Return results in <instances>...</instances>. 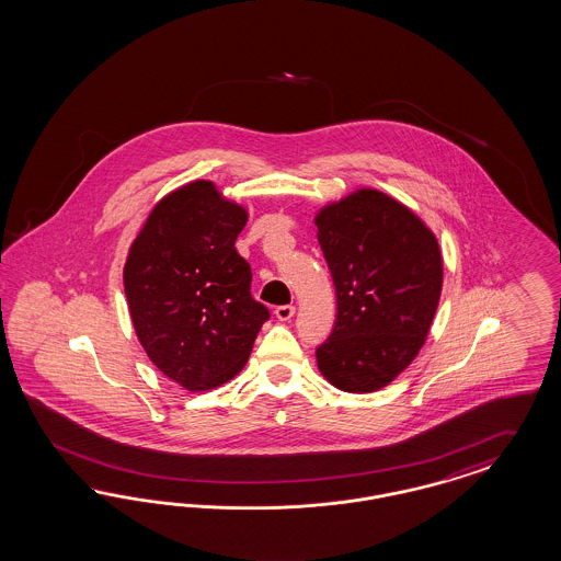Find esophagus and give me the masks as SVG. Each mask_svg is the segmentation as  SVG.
I'll return each mask as SVG.
<instances>
[{"label":"esophagus","instance_id":"esophagus-1","mask_svg":"<svg viewBox=\"0 0 561 561\" xmlns=\"http://www.w3.org/2000/svg\"><path fill=\"white\" fill-rule=\"evenodd\" d=\"M294 312H296V309H294L291 305H286V307H277V309H275V317H277L279 321H290L291 317H294Z\"/></svg>","mask_w":561,"mask_h":561}]
</instances>
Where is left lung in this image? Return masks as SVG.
I'll list each match as a JSON object with an SVG mask.
<instances>
[{
    "instance_id": "obj_1",
    "label": "left lung",
    "mask_w": 561,
    "mask_h": 561,
    "mask_svg": "<svg viewBox=\"0 0 561 561\" xmlns=\"http://www.w3.org/2000/svg\"><path fill=\"white\" fill-rule=\"evenodd\" d=\"M337 294V319L317 365L331 386H389L425 346L444 288L439 242L393 196L358 188L314 215Z\"/></svg>"
}]
</instances>
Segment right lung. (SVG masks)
Listing matches in <instances>:
<instances>
[{
  "label": "right lung",
  "instance_id": "1",
  "mask_svg": "<svg viewBox=\"0 0 561 561\" xmlns=\"http://www.w3.org/2000/svg\"><path fill=\"white\" fill-rule=\"evenodd\" d=\"M249 211L194 180L149 213L124 265L136 337L154 367L188 391L233 379L270 310L251 296V265L236 251Z\"/></svg>",
  "mask_w": 561,
  "mask_h": 561
}]
</instances>
